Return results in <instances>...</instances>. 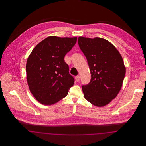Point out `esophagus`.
Masks as SVG:
<instances>
[{
  "instance_id": "esophagus-1",
  "label": "esophagus",
  "mask_w": 146,
  "mask_h": 146,
  "mask_svg": "<svg viewBox=\"0 0 146 146\" xmlns=\"http://www.w3.org/2000/svg\"><path fill=\"white\" fill-rule=\"evenodd\" d=\"M75 79H76V82H79V80H80V76H76V78H75Z\"/></svg>"
}]
</instances>
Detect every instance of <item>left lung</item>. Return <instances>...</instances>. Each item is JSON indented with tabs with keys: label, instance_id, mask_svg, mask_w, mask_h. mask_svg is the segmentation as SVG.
<instances>
[{
	"label": "left lung",
	"instance_id": "1",
	"mask_svg": "<svg viewBox=\"0 0 146 146\" xmlns=\"http://www.w3.org/2000/svg\"><path fill=\"white\" fill-rule=\"evenodd\" d=\"M79 48L90 70V82L82 86L85 98L103 107L117 96L123 85L126 68L123 57L111 42L104 38L79 36Z\"/></svg>",
	"mask_w": 146,
	"mask_h": 146
}]
</instances>
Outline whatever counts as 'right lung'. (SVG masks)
Returning <instances> with one entry per match:
<instances>
[{
    "mask_svg": "<svg viewBox=\"0 0 146 146\" xmlns=\"http://www.w3.org/2000/svg\"><path fill=\"white\" fill-rule=\"evenodd\" d=\"M77 37L50 36L38 43L28 56L26 73L28 87L35 99L54 104L66 97L74 83L64 57L74 46Z\"/></svg>",
    "mask_w": 146,
    "mask_h": 146,
    "instance_id": "1",
    "label": "right lung"
}]
</instances>
